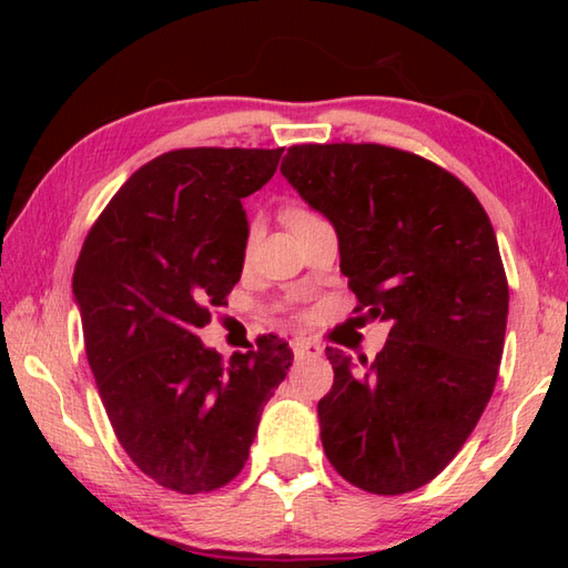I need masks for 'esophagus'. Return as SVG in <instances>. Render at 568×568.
I'll list each match as a JSON object with an SVG mask.
<instances>
[{
  "label": "esophagus",
  "mask_w": 568,
  "mask_h": 568,
  "mask_svg": "<svg viewBox=\"0 0 568 568\" xmlns=\"http://www.w3.org/2000/svg\"><path fill=\"white\" fill-rule=\"evenodd\" d=\"M293 353H295L297 361L318 358V355L323 353V348H321L318 343H313V341H307V338H295L293 341Z\"/></svg>",
  "instance_id": "1"
}]
</instances>
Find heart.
Returning a JSON list of instances; mask_svg holds the SVG:
<instances>
[{
	"label": "heart",
	"instance_id": "obj_1",
	"mask_svg": "<svg viewBox=\"0 0 568 568\" xmlns=\"http://www.w3.org/2000/svg\"><path fill=\"white\" fill-rule=\"evenodd\" d=\"M303 215H307L305 210H291V213L285 215V220H287V223H291V220H295V217H303Z\"/></svg>",
	"mask_w": 568,
	"mask_h": 568
}]
</instances>
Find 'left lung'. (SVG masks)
Listing matches in <instances>:
<instances>
[{
  "label": "left lung",
  "mask_w": 568,
  "mask_h": 568,
  "mask_svg": "<svg viewBox=\"0 0 568 568\" xmlns=\"http://www.w3.org/2000/svg\"><path fill=\"white\" fill-rule=\"evenodd\" d=\"M281 172L335 227L363 318L390 325L373 363L325 348V456L363 491H416L454 460L496 386L508 283L491 220L458 178L396 148L293 145Z\"/></svg>",
  "instance_id": "left-lung-1"
}]
</instances>
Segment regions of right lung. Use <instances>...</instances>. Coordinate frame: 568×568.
I'll use <instances>...</instances> for the list:
<instances>
[{
  "instance_id": "right-lung-1",
  "label": "right lung",
  "mask_w": 568,
  "mask_h": 568,
  "mask_svg": "<svg viewBox=\"0 0 568 568\" xmlns=\"http://www.w3.org/2000/svg\"><path fill=\"white\" fill-rule=\"evenodd\" d=\"M281 155L165 152L118 190L74 265L84 351L114 434L142 474L178 494L215 491L240 474L293 365L277 335L230 363L197 335L243 273V197Z\"/></svg>"
}]
</instances>
